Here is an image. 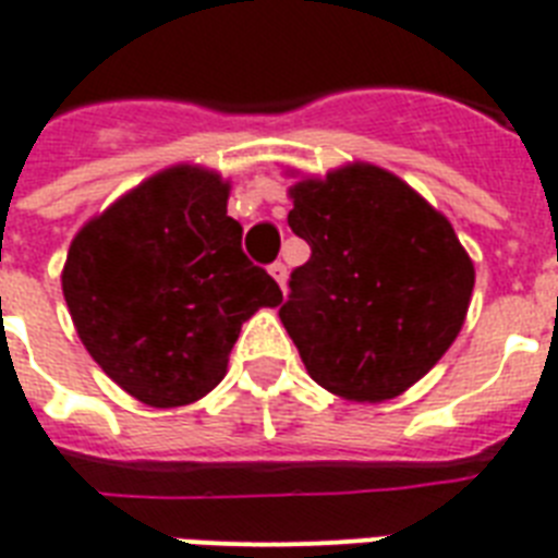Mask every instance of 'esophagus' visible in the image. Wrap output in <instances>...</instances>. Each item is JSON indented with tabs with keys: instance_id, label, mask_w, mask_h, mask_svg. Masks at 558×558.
I'll return each instance as SVG.
<instances>
[{
	"instance_id": "34e87169",
	"label": "esophagus",
	"mask_w": 558,
	"mask_h": 558,
	"mask_svg": "<svg viewBox=\"0 0 558 558\" xmlns=\"http://www.w3.org/2000/svg\"><path fill=\"white\" fill-rule=\"evenodd\" d=\"M270 276H274L276 282H279V288L284 291V282H288V267H284L282 262H274V265H270Z\"/></svg>"
}]
</instances>
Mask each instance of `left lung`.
Masks as SVG:
<instances>
[{
    "mask_svg": "<svg viewBox=\"0 0 558 558\" xmlns=\"http://www.w3.org/2000/svg\"><path fill=\"white\" fill-rule=\"evenodd\" d=\"M288 223L311 258L291 274L282 326L319 387L387 401L413 387L463 328L474 265L445 215L366 162L300 180Z\"/></svg>",
    "mask_w": 558,
    "mask_h": 558,
    "instance_id": "obj_1",
    "label": "left lung"
}]
</instances>
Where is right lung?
<instances>
[{"mask_svg":"<svg viewBox=\"0 0 558 558\" xmlns=\"http://www.w3.org/2000/svg\"><path fill=\"white\" fill-rule=\"evenodd\" d=\"M230 183L197 166L148 177L77 232L63 296L93 361L133 399L180 408L227 375L241 326L282 302L241 250Z\"/></svg>","mask_w":558,"mask_h":558,"instance_id":"obj_1","label":"right lung"}]
</instances>
